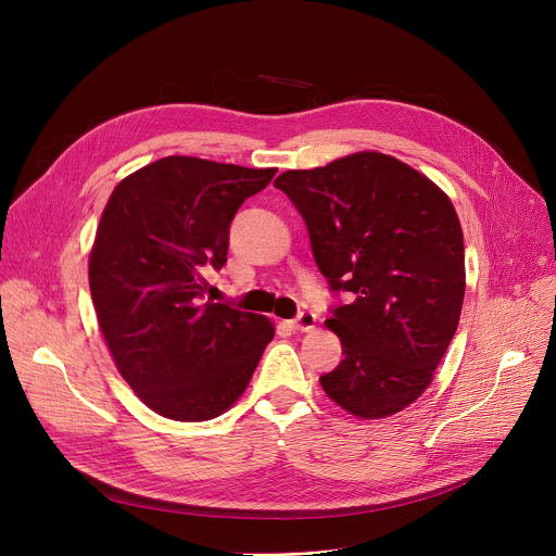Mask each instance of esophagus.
Listing matches in <instances>:
<instances>
[{
  "label": "esophagus",
  "mask_w": 556,
  "mask_h": 556,
  "mask_svg": "<svg viewBox=\"0 0 556 556\" xmlns=\"http://www.w3.org/2000/svg\"><path fill=\"white\" fill-rule=\"evenodd\" d=\"M314 324H316V314L309 312V309H303V312H299V316L292 321V328L301 330V332H307V330L314 328Z\"/></svg>",
  "instance_id": "1"
}]
</instances>
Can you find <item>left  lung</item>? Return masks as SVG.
I'll return each mask as SVG.
<instances>
[{"label": "left lung", "instance_id": "8db88e82", "mask_svg": "<svg viewBox=\"0 0 556 556\" xmlns=\"http://www.w3.org/2000/svg\"><path fill=\"white\" fill-rule=\"evenodd\" d=\"M303 217L332 292L343 361L324 374L330 399L363 420L409 407L433 380L459 321L464 237L442 189L409 165L358 151L275 180Z\"/></svg>", "mask_w": 556, "mask_h": 556}]
</instances>
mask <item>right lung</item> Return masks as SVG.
<instances>
[{
  "label": "right lung",
  "mask_w": 556,
  "mask_h": 556,
  "mask_svg": "<svg viewBox=\"0 0 556 556\" xmlns=\"http://www.w3.org/2000/svg\"><path fill=\"white\" fill-rule=\"evenodd\" d=\"M277 169L161 157L112 191L90 253L103 339L138 399L172 420L224 414L275 337L268 319L204 301L202 270L226 264L228 228Z\"/></svg>",
  "instance_id": "obj_1"
}]
</instances>
